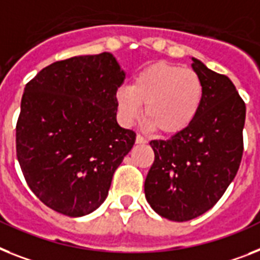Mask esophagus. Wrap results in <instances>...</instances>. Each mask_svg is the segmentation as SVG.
I'll list each match as a JSON object with an SVG mask.
<instances>
[{"mask_svg": "<svg viewBox=\"0 0 260 260\" xmlns=\"http://www.w3.org/2000/svg\"><path fill=\"white\" fill-rule=\"evenodd\" d=\"M135 143H137V145H145V143H147V139L143 138L142 135H137V137H135Z\"/></svg>", "mask_w": 260, "mask_h": 260, "instance_id": "obj_1", "label": "esophagus"}]
</instances>
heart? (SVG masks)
I'll list each match as a JSON object with an SVG mask.
<instances>
[{
  "instance_id": "heart-1",
  "label": "heart",
  "mask_w": 260,
  "mask_h": 260,
  "mask_svg": "<svg viewBox=\"0 0 260 260\" xmlns=\"http://www.w3.org/2000/svg\"><path fill=\"white\" fill-rule=\"evenodd\" d=\"M118 114L126 125L143 118L153 132L177 135L187 130L201 113L205 83L192 69L169 62L146 66L134 77L132 86L115 94Z\"/></svg>"
}]
</instances>
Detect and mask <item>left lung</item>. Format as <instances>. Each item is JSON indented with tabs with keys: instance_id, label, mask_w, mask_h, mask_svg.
<instances>
[{
	"instance_id": "8db88e82",
	"label": "left lung",
	"mask_w": 260,
	"mask_h": 260,
	"mask_svg": "<svg viewBox=\"0 0 260 260\" xmlns=\"http://www.w3.org/2000/svg\"><path fill=\"white\" fill-rule=\"evenodd\" d=\"M192 69L205 83L201 113L181 134L150 142L155 158L145 181L151 209L174 222L211 209L235 178L243 155V100L229 77L197 58Z\"/></svg>"
}]
</instances>
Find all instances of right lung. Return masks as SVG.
Returning <instances> with one entry per match:
<instances>
[{
    "mask_svg": "<svg viewBox=\"0 0 260 260\" xmlns=\"http://www.w3.org/2000/svg\"><path fill=\"white\" fill-rule=\"evenodd\" d=\"M123 81L113 54L101 53L54 62L26 83L17 158L30 190L51 210L76 218L106 199L135 142V133L115 118Z\"/></svg>",
    "mask_w": 260,
    "mask_h": 260,
    "instance_id": "right-lung-1",
    "label": "right lung"
}]
</instances>
